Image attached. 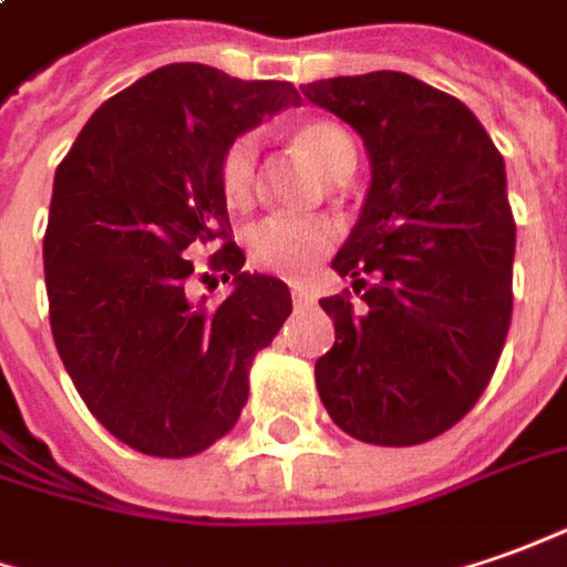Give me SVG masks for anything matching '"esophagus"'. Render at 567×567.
<instances>
[{"instance_id": "1", "label": "esophagus", "mask_w": 567, "mask_h": 567, "mask_svg": "<svg viewBox=\"0 0 567 567\" xmlns=\"http://www.w3.org/2000/svg\"><path fill=\"white\" fill-rule=\"evenodd\" d=\"M291 300H295V307H310L316 303V295L310 288H291Z\"/></svg>"}]
</instances>
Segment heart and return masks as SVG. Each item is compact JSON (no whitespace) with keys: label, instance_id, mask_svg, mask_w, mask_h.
I'll return each instance as SVG.
<instances>
[{"label":"heart","instance_id":"1","mask_svg":"<svg viewBox=\"0 0 567 567\" xmlns=\"http://www.w3.org/2000/svg\"><path fill=\"white\" fill-rule=\"evenodd\" d=\"M291 138L303 152L334 179L348 176L357 164V145L344 126L334 121H303L295 126ZM257 157L260 145L254 133L235 136L217 164V183L223 202L229 210L241 214L254 204L257 188ZM334 226L326 217H267L248 229V257L257 269L282 276V279H303L334 248Z\"/></svg>","mask_w":567,"mask_h":567}]
</instances>
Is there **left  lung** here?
<instances>
[{"label": "left lung", "mask_w": 567, "mask_h": 567, "mask_svg": "<svg viewBox=\"0 0 567 567\" xmlns=\"http://www.w3.org/2000/svg\"><path fill=\"white\" fill-rule=\"evenodd\" d=\"M363 136L372 186L322 298L334 344L316 360L332 422L375 446L453 429L494 379L512 319L515 219L503 154L460 99L400 71L300 86ZM373 282L369 284L368 279Z\"/></svg>", "instance_id": "1"}]
</instances>
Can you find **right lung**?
<instances>
[{
	"label": "right lung",
	"instance_id": "add662e5",
	"mask_svg": "<svg viewBox=\"0 0 567 567\" xmlns=\"http://www.w3.org/2000/svg\"><path fill=\"white\" fill-rule=\"evenodd\" d=\"M298 102L285 80L167 64L107 99L58 164L42 238L52 338L90 413L145 456L186 460L233 431L254 357L291 313L288 285L241 272L217 164ZM198 250L236 282L217 308L187 295Z\"/></svg>",
	"mask_w": 567,
	"mask_h": 567
}]
</instances>
